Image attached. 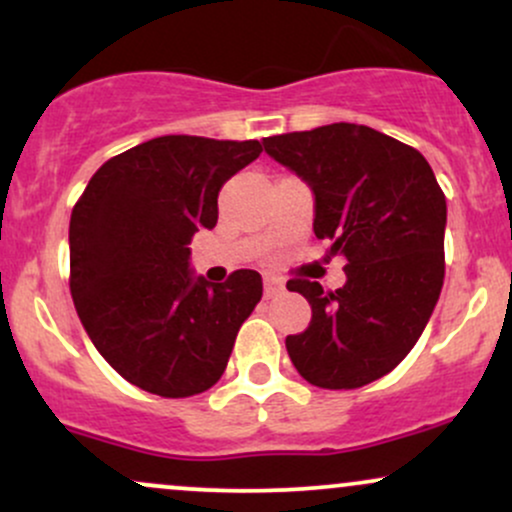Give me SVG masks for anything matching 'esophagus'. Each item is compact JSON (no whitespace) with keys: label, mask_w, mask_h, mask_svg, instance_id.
Instances as JSON below:
<instances>
[{"label":"esophagus","mask_w":512,"mask_h":512,"mask_svg":"<svg viewBox=\"0 0 512 512\" xmlns=\"http://www.w3.org/2000/svg\"><path fill=\"white\" fill-rule=\"evenodd\" d=\"M281 291H284V284H281L279 279H274V276H267V279H264V298L279 296Z\"/></svg>","instance_id":"esophagus-1"}]
</instances>
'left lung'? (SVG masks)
<instances>
[{
	"label": "left lung",
	"mask_w": 512,
	"mask_h": 512,
	"mask_svg": "<svg viewBox=\"0 0 512 512\" xmlns=\"http://www.w3.org/2000/svg\"><path fill=\"white\" fill-rule=\"evenodd\" d=\"M264 151L308 182L313 231L344 255L346 284L325 291L291 279L308 298V330L286 337L310 385L354 390L383 378L414 349L445 276L448 207L436 175L411 146L366 125L334 122L262 139Z\"/></svg>",
	"instance_id": "1"
}]
</instances>
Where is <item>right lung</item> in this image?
Returning <instances> with one entry per match:
<instances>
[{"instance_id": "add662e5", "label": "right lung", "mask_w": 512, "mask_h": 512, "mask_svg": "<svg viewBox=\"0 0 512 512\" xmlns=\"http://www.w3.org/2000/svg\"><path fill=\"white\" fill-rule=\"evenodd\" d=\"M262 154L257 139L168 134L105 161L69 221V289L93 346L127 383L161 397L209 390L262 298L238 269L211 284L190 240L219 219V190Z\"/></svg>"}]
</instances>
